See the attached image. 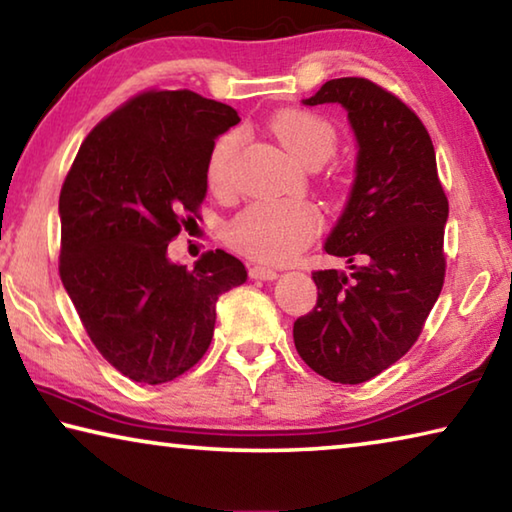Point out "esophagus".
<instances>
[{"instance_id":"34e87169","label":"esophagus","mask_w":512,"mask_h":512,"mask_svg":"<svg viewBox=\"0 0 512 512\" xmlns=\"http://www.w3.org/2000/svg\"><path fill=\"white\" fill-rule=\"evenodd\" d=\"M248 275L253 277V280H266V282H271V280H275L277 273L275 268H271V266H250L248 268Z\"/></svg>"}]
</instances>
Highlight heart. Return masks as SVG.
Here are the masks:
<instances>
[{"label": "heart", "mask_w": 512, "mask_h": 512, "mask_svg": "<svg viewBox=\"0 0 512 512\" xmlns=\"http://www.w3.org/2000/svg\"><path fill=\"white\" fill-rule=\"evenodd\" d=\"M271 133L284 146L293 160L300 164H323L336 149V128L332 121L316 112L287 108L271 117ZM239 146L235 131L221 135L214 142L207 158V183L212 189H225L230 178V164ZM323 219L311 203L305 201H277L266 198L248 205L232 221L228 237L239 253L259 262H287L296 257L311 239L318 235Z\"/></svg>", "instance_id": "obj_1"}]
</instances>
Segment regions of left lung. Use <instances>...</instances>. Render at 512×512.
<instances>
[{
	"mask_svg": "<svg viewBox=\"0 0 512 512\" xmlns=\"http://www.w3.org/2000/svg\"><path fill=\"white\" fill-rule=\"evenodd\" d=\"M339 103L357 137L354 183L325 253L348 271L311 273L316 307L293 323L307 366L336 384H361L418 341L445 280L449 216L436 151L418 115L368 79H332L305 106Z\"/></svg>",
	"mask_w": 512,
	"mask_h": 512,
	"instance_id": "8db88e82",
	"label": "left lung"
}]
</instances>
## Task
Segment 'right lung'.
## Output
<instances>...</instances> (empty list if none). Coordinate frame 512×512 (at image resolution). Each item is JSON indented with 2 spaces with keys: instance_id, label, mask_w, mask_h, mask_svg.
<instances>
[{
  "instance_id": "1",
  "label": "right lung",
  "mask_w": 512,
  "mask_h": 512,
  "mask_svg": "<svg viewBox=\"0 0 512 512\" xmlns=\"http://www.w3.org/2000/svg\"><path fill=\"white\" fill-rule=\"evenodd\" d=\"M235 108L192 90H149L94 126L60 189V280L110 366L164 384L201 361L216 300L246 282V266L210 250L194 268L169 241L207 192L214 140Z\"/></svg>"
}]
</instances>
